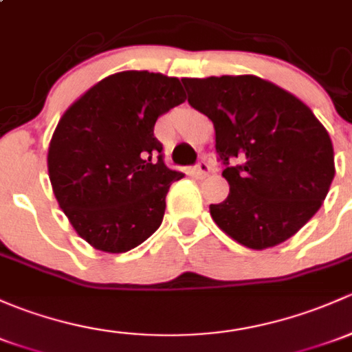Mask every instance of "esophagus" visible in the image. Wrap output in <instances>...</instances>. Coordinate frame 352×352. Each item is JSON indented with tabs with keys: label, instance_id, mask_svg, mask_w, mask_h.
<instances>
[{
	"label": "esophagus",
	"instance_id": "1",
	"mask_svg": "<svg viewBox=\"0 0 352 352\" xmlns=\"http://www.w3.org/2000/svg\"><path fill=\"white\" fill-rule=\"evenodd\" d=\"M192 172H194L195 177H206L207 173L210 172V165L207 164V162L202 160V162H199V164L194 166V170H192Z\"/></svg>",
	"mask_w": 352,
	"mask_h": 352
}]
</instances>
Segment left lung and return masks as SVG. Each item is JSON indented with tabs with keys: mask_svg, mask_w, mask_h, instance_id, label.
Here are the masks:
<instances>
[{
	"mask_svg": "<svg viewBox=\"0 0 352 352\" xmlns=\"http://www.w3.org/2000/svg\"><path fill=\"white\" fill-rule=\"evenodd\" d=\"M188 104L212 121L229 195L210 216L234 241H287L320 209L334 179L331 136L309 106L256 76L182 79Z\"/></svg>",
	"mask_w": 352,
	"mask_h": 352,
	"instance_id": "8db88e82",
	"label": "left lung"
}]
</instances>
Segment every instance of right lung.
Listing matches in <instances>:
<instances>
[{
	"mask_svg": "<svg viewBox=\"0 0 352 352\" xmlns=\"http://www.w3.org/2000/svg\"><path fill=\"white\" fill-rule=\"evenodd\" d=\"M186 101L177 77L124 70L99 80L58 121L49 177L77 234L104 253H124L150 238L165 214L172 182L153 128Z\"/></svg>",
	"mask_w": 352,
	"mask_h": 352,
	"instance_id": "1",
	"label": "right lung"
}]
</instances>
